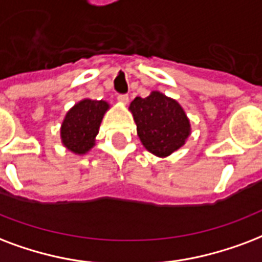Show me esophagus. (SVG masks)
I'll list each match as a JSON object with an SVG mask.
<instances>
[{"mask_svg":"<svg viewBox=\"0 0 262 262\" xmlns=\"http://www.w3.org/2000/svg\"><path fill=\"white\" fill-rule=\"evenodd\" d=\"M118 101H119V103H122V104H127V103H129V96L119 95L118 96Z\"/></svg>","mask_w":262,"mask_h":262,"instance_id":"1","label":"esophagus"}]
</instances>
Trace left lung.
I'll return each instance as SVG.
<instances>
[{"instance_id":"obj_1","label":"left lung","mask_w":262,"mask_h":262,"mask_svg":"<svg viewBox=\"0 0 262 262\" xmlns=\"http://www.w3.org/2000/svg\"><path fill=\"white\" fill-rule=\"evenodd\" d=\"M129 110L140 141L157 157H169L181 148L191 135V123L183 107L161 92H151L144 99L136 97Z\"/></svg>"}]
</instances>
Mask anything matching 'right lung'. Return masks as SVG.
Segmentation results:
<instances>
[{
  "instance_id": "obj_1",
  "label": "right lung",
  "mask_w": 262,
  "mask_h": 262,
  "mask_svg": "<svg viewBox=\"0 0 262 262\" xmlns=\"http://www.w3.org/2000/svg\"><path fill=\"white\" fill-rule=\"evenodd\" d=\"M110 104L104 100L83 99L69 110L60 127V137L66 148L83 155L95 147L100 123Z\"/></svg>"
}]
</instances>
